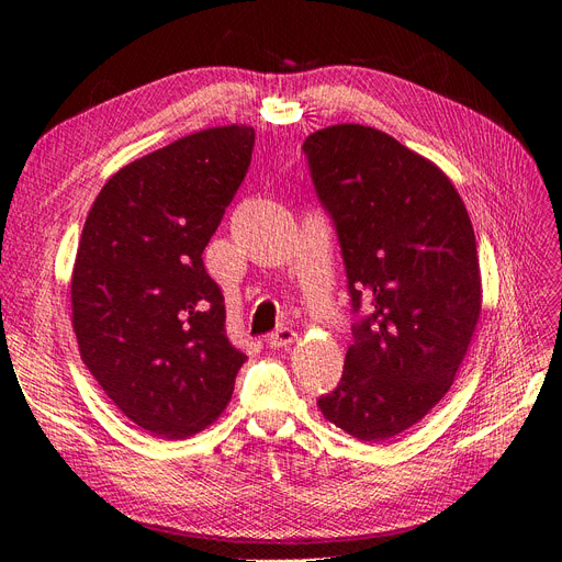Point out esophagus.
Listing matches in <instances>:
<instances>
[{"instance_id": "esophagus-1", "label": "esophagus", "mask_w": 562, "mask_h": 562, "mask_svg": "<svg viewBox=\"0 0 562 562\" xmlns=\"http://www.w3.org/2000/svg\"><path fill=\"white\" fill-rule=\"evenodd\" d=\"M297 339V333L293 330V328H277L274 333H271L269 337H267V345L271 347V349H281V347H288V345H293Z\"/></svg>"}]
</instances>
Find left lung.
Returning a JSON list of instances; mask_svg holds the SVG:
<instances>
[{"label":"left lung","mask_w":562,"mask_h":562,"mask_svg":"<svg viewBox=\"0 0 562 562\" xmlns=\"http://www.w3.org/2000/svg\"><path fill=\"white\" fill-rule=\"evenodd\" d=\"M302 149L356 314L342 380L318 407L378 443L427 415L464 361L481 316L473 227L450 178L378 128L328 126Z\"/></svg>","instance_id":"obj_1"}]
</instances>
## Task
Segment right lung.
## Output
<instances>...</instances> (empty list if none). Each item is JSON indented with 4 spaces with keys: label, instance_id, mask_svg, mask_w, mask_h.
I'll return each instance as SVG.
<instances>
[{
    "label": "right lung",
    "instance_id": "1",
    "mask_svg": "<svg viewBox=\"0 0 562 562\" xmlns=\"http://www.w3.org/2000/svg\"><path fill=\"white\" fill-rule=\"evenodd\" d=\"M255 145L215 126L135 159L105 182L72 271L81 361L133 424L187 438L232 398L246 353L225 333V297L203 267Z\"/></svg>",
    "mask_w": 562,
    "mask_h": 562
}]
</instances>
